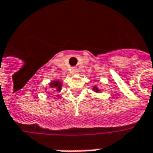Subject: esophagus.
Masks as SVG:
<instances>
[{
    "instance_id": "esophagus-1",
    "label": "esophagus",
    "mask_w": 153,
    "mask_h": 153,
    "mask_svg": "<svg viewBox=\"0 0 153 153\" xmlns=\"http://www.w3.org/2000/svg\"><path fill=\"white\" fill-rule=\"evenodd\" d=\"M71 71L72 74H77V73H78V69L74 67V68H72V69L71 70Z\"/></svg>"
}]
</instances>
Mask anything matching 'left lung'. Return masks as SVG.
<instances>
[{
    "label": "left lung",
    "mask_w": 153,
    "mask_h": 153,
    "mask_svg": "<svg viewBox=\"0 0 153 153\" xmlns=\"http://www.w3.org/2000/svg\"><path fill=\"white\" fill-rule=\"evenodd\" d=\"M92 90H93L95 93H97V94H99V93H102V89H101L100 88H98V86H97V85H94V86H93V88H92Z\"/></svg>",
    "instance_id": "obj_1"
}]
</instances>
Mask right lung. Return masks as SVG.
Returning a JSON list of instances; mask_svg holds the SVG:
<instances>
[{
  "label": "right lung",
  "mask_w": 153,
  "mask_h": 153,
  "mask_svg": "<svg viewBox=\"0 0 153 153\" xmlns=\"http://www.w3.org/2000/svg\"><path fill=\"white\" fill-rule=\"evenodd\" d=\"M62 86H63V82H61L60 80H54V81H51L50 82L48 83V85L45 88V91L47 92L48 89H51L53 91H56L57 93H59L62 89ZM48 88L47 89V88ZM57 97H59L58 95H57ZM54 99H57V98H55Z\"/></svg>",
  "instance_id": "obj_1"
}]
</instances>
